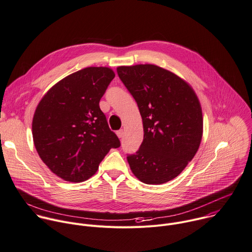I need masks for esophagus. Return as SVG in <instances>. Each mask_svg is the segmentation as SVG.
Wrapping results in <instances>:
<instances>
[{
	"label": "esophagus",
	"instance_id": "1",
	"mask_svg": "<svg viewBox=\"0 0 252 252\" xmlns=\"http://www.w3.org/2000/svg\"><path fill=\"white\" fill-rule=\"evenodd\" d=\"M117 135L121 138V137H123L124 136V130L123 129H120V130H118L117 131Z\"/></svg>",
	"mask_w": 252,
	"mask_h": 252
}]
</instances>
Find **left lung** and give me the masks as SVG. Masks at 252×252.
<instances>
[{
    "label": "left lung",
    "mask_w": 252,
    "mask_h": 252,
    "mask_svg": "<svg viewBox=\"0 0 252 252\" xmlns=\"http://www.w3.org/2000/svg\"><path fill=\"white\" fill-rule=\"evenodd\" d=\"M118 75L134 98L143 124V140L127 162L145 184L177 177L193 159L203 135L199 99L187 82L152 64L120 66Z\"/></svg>",
    "instance_id": "obj_1"
}]
</instances>
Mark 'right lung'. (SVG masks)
<instances>
[{"label":"right lung","mask_w":252,"mask_h":252,"mask_svg":"<svg viewBox=\"0 0 252 252\" xmlns=\"http://www.w3.org/2000/svg\"><path fill=\"white\" fill-rule=\"evenodd\" d=\"M114 78L108 67L84 68L56 83L36 107L34 146L43 163L65 181L89 179L110 149L121 146L99 106Z\"/></svg>","instance_id":"obj_1"}]
</instances>
